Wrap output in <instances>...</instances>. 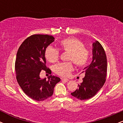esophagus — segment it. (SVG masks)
Segmentation results:
<instances>
[{
	"mask_svg": "<svg viewBox=\"0 0 123 123\" xmlns=\"http://www.w3.org/2000/svg\"><path fill=\"white\" fill-rule=\"evenodd\" d=\"M61 79H62V81H65V82H67V81H69V79H66V78H62Z\"/></svg>",
	"mask_w": 123,
	"mask_h": 123,
	"instance_id": "obj_1",
	"label": "esophagus"
}]
</instances>
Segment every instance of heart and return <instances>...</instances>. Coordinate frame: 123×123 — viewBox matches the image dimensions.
I'll list each match as a JSON object with an SVG mask.
<instances>
[{
    "label": "heart",
    "mask_w": 123,
    "mask_h": 123,
    "mask_svg": "<svg viewBox=\"0 0 123 123\" xmlns=\"http://www.w3.org/2000/svg\"><path fill=\"white\" fill-rule=\"evenodd\" d=\"M60 48L63 51L69 53L68 60L71 61L78 67H83L88 63L90 58V52L84 47V44L79 39L74 37H69L61 41ZM46 58L50 62H57L60 57V52L57 49L51 46L46 48L45 51ZM73 70L72 62L58 63L54 66L55 73L61 76H68Z\"/></svg>",
    "instance_id": "b5f03b06"
}]
</instances>
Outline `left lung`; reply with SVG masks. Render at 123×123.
<instances>
[{
    "label": "left lung",
    "instance_id": "8db88e82",
    "mask_svg": "<svg viewBox=\"0 0 123 123\" xmlns=\"http://www.w3.org/2000/svg\"><path fill=\"white\" fill-rule=\"evenodd\" d=\"M85 74L79 88L71 93L73 97L80 100L92 98L104 86L107 73L106 55L102 45L98 41L92 43V61L83 69Z\"/></svg>",
    "mask_w": 123,
    "mask_h": 123
}]
</instances>
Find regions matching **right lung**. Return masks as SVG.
I'll return each instance as SVG.
<instances>
[{"instance_id": "right-lung-1", "label": "right lung", "mask_w": 123, "mask_h": 123, "mask_svg": "<svg viewBox=\"0 0 123 123\" xmlns=\"http://www.w3.org/2000/svg\"><path fill=\"white\" fill-rule=\"evenodd\" d=\"M53 36L33 35L28 37L21 44L17 54L15 70L18 83L23 91L31 98L42 101L53 95L56 84L60 78L50 75L41 79L40 73L45 70L51 71L46 66L45 51L54 41Z\"/></svg>"}]
</instances>
